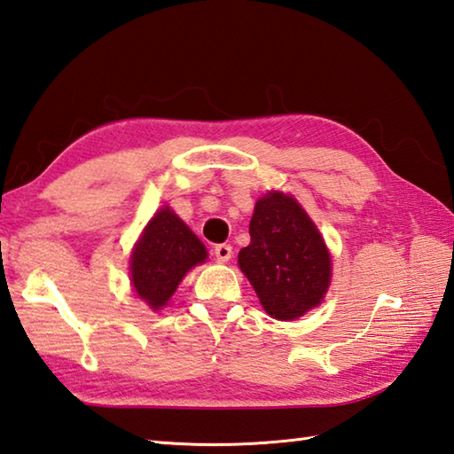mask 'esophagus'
Instances as JSON below:
<instances>
[{
	"instance_id": "obj_1",
	"label": "esophagus",
	"mask_w": 454,
	"mask_h": 454,
	"mask_svg": "<svg viewBox=\"0 0 454 454\" xmlns=\"http://www.w3.org/2000/svg\"><path fill=\"white\" fill-rule=\"evenodd\" d=\"M215 255L220 263H226L230 257H232V246L230 244H218L215 246Z\"/></svg>"
}]
</instances>
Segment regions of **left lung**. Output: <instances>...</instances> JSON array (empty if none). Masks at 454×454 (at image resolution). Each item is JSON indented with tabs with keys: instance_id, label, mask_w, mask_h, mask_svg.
<instances>
[{
	"instance_id": "1",
	"label": "left lung",
	"mask_w": 454,
	"mask_h": 454,
	"mask_svg": "<svg viewBox=\"0 0 454 454\" xmlns=\"http://www.w3.org/2000/svg\"><path fill=\"white\" fill-rule=\"evenodd\" d=\"M249 236L238 263L269 316L294 320L322 302L332 277L330 254L293 197L271 191L259 199Z\"/></svg>"
}]
</instances>
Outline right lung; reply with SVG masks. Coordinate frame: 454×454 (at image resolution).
<instances>
[{"instance_id":"add662e5","label":"right lung","mask_w":454,"mask_h":454,"mask_svg":"<svg viewBox=\"0 0 454 454\" xmlns=\"http://www.w3.org/2000/svg\"><path fill=\"white\" fill-rule=\"evenodd\" d=\"M207 259V247L169 207L156 212L130 257L134 291L153 310L166 306L191 267Z\"/></svg>"}]
</instances>
